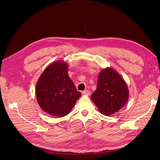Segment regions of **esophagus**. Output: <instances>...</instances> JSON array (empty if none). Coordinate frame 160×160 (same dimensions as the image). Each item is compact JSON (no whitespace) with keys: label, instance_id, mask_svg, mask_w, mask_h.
<instances>
[{"label":"esophagus","instance_id":"34e87169","mask_svg":"<svg viewBox=\"0 0 160 160\" xmlns=\"http://www.w3.org/2000/svg\"><path fill=\"white\" fill-rule=\"evenodd\" d=\"M82 95H86V96H89L91 94V92L89 90H85V91H83L82 92Z\"/></svg>","mask_w":160,"mask_h":160}]
</instances>
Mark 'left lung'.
Returning <instances> with one entry per match:
<instances>
[{
    "instance_id": "1",
    "label": "left lung",
    "mask_w": 160,
    "mask_h": 160,
    "mask_svg": "<svg viewBox=\"0 0 160 160\" xmlns=\"http://www.w3.org/2000/svg\"><path fill=\"white\" fill-rule=\"evenodd\" d=\"M128 96L124 80L117 71L108 67L100 71L97 89L91 95V100L101 113L111 115L124 106Z\"/></svg>"
}]
</instances>
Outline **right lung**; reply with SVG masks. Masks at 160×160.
<instances>
[{
  "mask_svg": "<svg viewBox=\"0 0 160 160\" xmlns=\"http://www.w3.org/2000/svg\"><path fill=\"white\" fill-rule=\"evenodd\" d=\"M36 96L42 109L55 117L70 113L81 93L68 75V64L56 61L44 70L37 82Z\"/></svg>",
  "mask_w": 160,
  "mask_h": 160,
  "instance_id": "add662e5",
  "label": "right lung"
}]
</instances>
